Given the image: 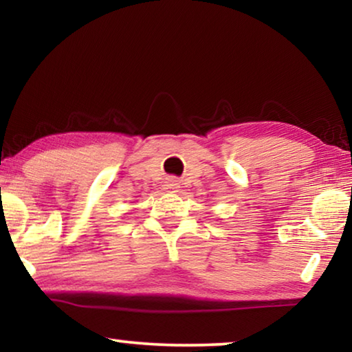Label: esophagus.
Masks as SVG:
<instances>
[{"label":"esophagus","instance_id":"esophagus-1","mask_svg":"<svg viewBox=\"0 0 352 352\" xmlns=\"http://www.w3.org/2000/svg\"><path fill=\"white\" fill-rule=\"evenodd\" d=\"M178 188H180V186H178V183H177L175 178H169V180L166 182V189H170V190H174V192H175Z\"/></svg>","mask_w":352,"mask_h":352}]
</instances>
